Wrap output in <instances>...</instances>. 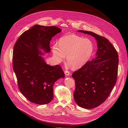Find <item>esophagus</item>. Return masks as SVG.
<instances>
[{"label":"esophagus","mask_w":128,"mask_h":128,"mask_svg":"<svg viewBox=\"0 0 128 128\" xmlns=\"http://www.w3.org/2000/svg\"><path fill=\"white\" fill-rule=\"evenodd\" d=\"M64 73H65V74L66 75L68 76V75H69L70 74V72L69 71H68V70H65L64 71Z\"/></svg>","instance_id":"esophagus-1"}]
</instances>
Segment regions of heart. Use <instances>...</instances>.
Listing matches in <instances>:
<instances>
[{"mask_svg": "<svg viewBox=\"0 0 128 128\" xmlns=\"http://www.w3.org/2000/svg\"><path fill=\"white\" fill-rule=\"evenodd\" d=\"M56 60L60 62L65 58L71 67L77 68L84 64L91 56L94 44L88 38H83L75 34H69L59 38L58 44L52 47Z\"/></svg>", "mask_w": 128, "mask_h": 128, "instance_id": "obj_1", "label": "heart"}]
</instances>
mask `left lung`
<instances>
[{
    "label": "left lung",
    "instance_id": "1",
    "mask_svg": "<svg viewBox=\"0 0 128 128\" xmlns=\"http://www.w3.org/2000/svg\"><path fill=\"white\" fill-rule=\"evenodd\" d=\"M78 32L94 36L97 41L96 58L74 72L75 90L73 96L80 107L91 109L100 105L109 96L117 81L119 58L110 41L91 32Z\"/></svg>",
    "mask_w": 128,
    "mask_h": 128
}]
</instances>
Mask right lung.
<instances>
[{"instance_id": "obj_1", "label": "right lung", "mask_w": 128, "mask_h": 128, "mask_svg": "<svg viewBox=\"0 0 128 128\" xmlns=\"http://www.w3.org/2000/svg\"><path fill=\"white\" fill-rule=\"evenodd\" d=\"M55 26L36 24L24 32L16 41L13 52V67L22 94L37 104L49 103L53 98V85L64 74L59 65L47 64L39 49L50 52V41L61 32Z\"/></svg>"}]
</instances>
